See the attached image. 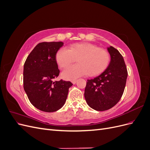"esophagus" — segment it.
<instances>
[{"mask_svg":"<svg viewBox=\"0 0 150 150\" xmlns=\"http://www.w3.org/2000/svg\"><path fill=\"white\" fill-rule=\"evenodd\" d=\"M76 82H77V81H76V80H73V81H72V83L73 84H75L76 83Z\"/></svg>","mask_w":150,"mask_h":150,"instance_id":"esophagus-1","label":"esophagus"}]
</instances>
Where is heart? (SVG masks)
Returning <instances> with one entry per match:
<instances>
[{
  "instance_id": "obj_1",
  "label": "heart",
  "mask_w": 150,
  "mask_h": 150,
  "mask_svg": "<svg viewBox=\"0 0 150 150\" xmlns=\"http://www.w3.org/2000/svg\"><path fill=\"white\" fill-rule=\"evenodd\" d=\"M75 59L78 64L70 66L62 72L64 79L74 80L86 74L89 76L101 74L108 67L110 56L105 49L88 42L73 44L69 49L62 47L56 54V61L61 68L69 66Z\"/></svg>"
}]
</instances>
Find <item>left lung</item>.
<instances>
[{
	"label": "left lung",
	"mask_w": 150,
	"mask_h": 150,
	"mask_svg": "<svg viewBox=\"0 0 150 150\" xmlns=\"http://www.w3.org/2000/svg\"><path fill=\"white\" fill-rule=\"evenodd\" d=\"M111 61L108 67L98 76L88 79L84 91V98L93 110L103 111L119 102L125 88L128 72L124 59L116 49L107 48Z\"/></svg>",
	"instance_id": "1"
}]
</instances>
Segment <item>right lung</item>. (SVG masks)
I'll use <instances>...</instances> for the list:
<instances>
[{
	"label": "right lung",
	"mask_w": 150,
	"mask_h": 150,
	"mask_svg": "<svg viewBox=\"0 0 150 150\" xmlns=\"http://www.w3.org/2000/svg\"><path fill=\"white\" fill-rule=\"evenodd\" d=\"M62 42L39 43L24 63V89L30 103L38 110L51 112L61 109L66 101L70 81H54L59 74L56 54Z\"/></svg>",
	"instance_id": "1"
}]
</instances>
